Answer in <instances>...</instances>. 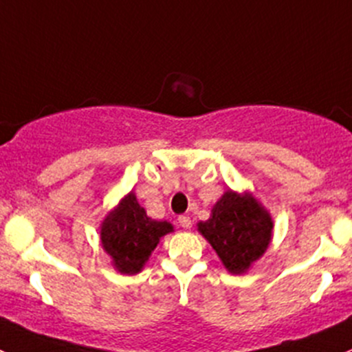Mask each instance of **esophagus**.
I'll return each mask as SVG.
<instances>
[{
    "label": "esophagus",
    "instance_id": "esophagus-1",
    "mask_svg": "<svg viewBox=\"0 0 352 352\" xmlns=\"http://www.w3.org/2000/svg\"><path fill=\"white\" fill-rule=\"evenodd\" d=\"M177 223H179L183 229H191V219L188 215H181L177 217Z\"/></svg>",
    "mask_w": 352,
    "mask_h": 352
}]
</instances>
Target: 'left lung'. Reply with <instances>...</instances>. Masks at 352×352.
I'll list each match as a JSON object with an SVG mask.
<instances>
[{
	"label": "left lung",
	"instance_id": "obj_1",
	"mask_svg": "<svg viewBox=\"0 0 352 352\" xmlns=\"http://www.w3.org/2000/svg\"><path fill=\"white\" fill-rule=\"evenodd\" d=\"M198 230L210 242L227 271L242 274L266 252L273 235L270 212L251 193L226 191Z\"/></svg>",
	"mask_w": 352,
	"mask_h": 352
}]
</instances>
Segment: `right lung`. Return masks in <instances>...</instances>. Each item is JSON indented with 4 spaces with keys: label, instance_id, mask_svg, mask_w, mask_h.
Masks as SVG:
<instances>
[{
    "label": "right lung",
    "instance_id": "add662e5",
    "mask_svg": "<svg viewBox=\"0 0 352 352\" xmlns=\"http://www.w3.org/2000/svg\"><path fill=\"white\" fill-rule=\"evenodd\" d=\"M166 220L147 217L139 205L133 191L123 197L120 203L104 217L100 239L111 264L122 274H137L149 261L161 237L173 232Z\"/></svg>",
    "mask_w": 352,
    "mask_h": 352
}]
</instances>
